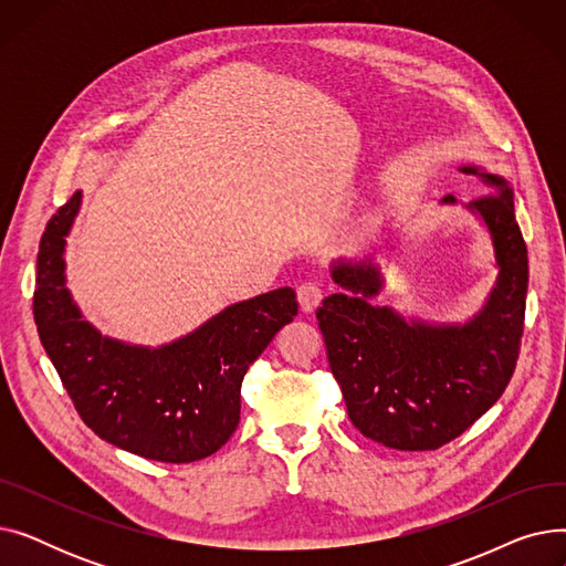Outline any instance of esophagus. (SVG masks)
Instances as JSON below:
<instances>
[{
  "instance_id": "1",
  "label": "esophagus",
  "mask_w": 566,
  "mask_h": 566,
  "mask_svg": "<svg viewBox=\"0 0 566 566\" xmlns=\"http://www.w3.org/2000/svg\"><path fill=\"white\" fill-rule=\"evenodd\" d=\"M323 301V291L316 282H303L298 286V303H301V310L305 314H312Z\"/></svg>"
}]
</instances>
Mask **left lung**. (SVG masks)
<instances>
[{"label": "left lung", "mask_w": 566, "mask_h": 566, "mask_svg": "<svg viewBox=\"0 0 566 566\" xmlns=\"http://www.w3.org/2000/svg\"><path fill=\"white\" fill-rule=\"evenodd\" d=\"M484 197L463 208L493 245L495 284L478 314L436 323L378 305L385 286L374 256L335 259L337 293L316 312L348 418L365 438L403 452L438 450L461 436L502 397L514 374L527 295V248L507 178L478 165ZM440 203H457L452 195Z\"/></svg>", "instance_id": "8db88e82"}]
</instances>
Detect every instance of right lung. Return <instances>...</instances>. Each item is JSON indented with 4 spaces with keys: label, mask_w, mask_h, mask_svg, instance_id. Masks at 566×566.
<instances>
[{
    "label": "right lung",
    "mask_w": 566,
    "mask_h": 566,
    "mask_svg": "<svg viewBox=\"0 0 566 566\" xmlns=\"http://www.w3.org/2000/svg\"><path fill=\"white\" fill-rule=\"evenodd\" d=\"M80 206L77 190L39 245L34 321L48 358L84 424L114 448L163 463L211 457L241 420L245 371L298 314L295 291L233 303L163 346L107 337L66 286V238Z\"/></svg>",
    "instance_id": "obj_1"
}]
</instances>
